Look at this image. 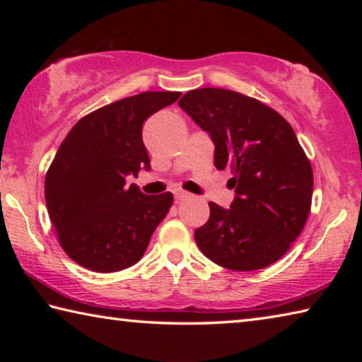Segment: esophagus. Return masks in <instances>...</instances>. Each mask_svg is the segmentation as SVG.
<instances>
[{
	"label": "esophagus",
	"mask_w": 362,
	"mask_h": 362,
	"mask_svg": "<svg viewBox=\"0 0 362 362\" xmlns=\"http://www.w3.org/2000/svg\"><path fill=\"white\" fill-rule=\"evenodd\" d=\"M174 196H175V201H177V203H179V201H183V199L189 198V193L183 192V189H175V192H174Z\"/></svg>",
	"instance_id": "obj_1"
}]
</instances>
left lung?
Segmentation results:
<instances>
[{"label": "left lung", "mask_w": 362, "mask_h": 362, "mask_svg": "<svg viewBox=\"0 0 362 362\" xmlns=\"http://www.w3.org/2000/svg\"><path fill=\"white\" fill-rule=\"evenodd\" d=\"M179 107L209 134L218 170L230 169V209L209 203L194 231L207 259L235 272L279 260L302 233L311 209L313 169L292 126L265 103L218 88L189 90Z\"/></svg>", "instance_id": "8db88e82"}]
</instances>
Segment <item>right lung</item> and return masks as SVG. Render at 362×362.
<instances>
[{
	"label": "right lung",
	"mask_w": 362,
	"mask_h": 362,
	"mask_svg": "<svg viewBox=\"0 0 362 362\" xmlns=\"http://www.w3.org/2000/svg\"><path fill=\"white\" fill-rule=\"evenodd\" d=\"M182 93H142L86 115L60 144L45 180L49 218L65 254L97 273L137 263L173 206V193L146 196L127 175L150 170L144 122Z\"/></svg>",
	"instance_id": "add662e5"
}]
</instances>
